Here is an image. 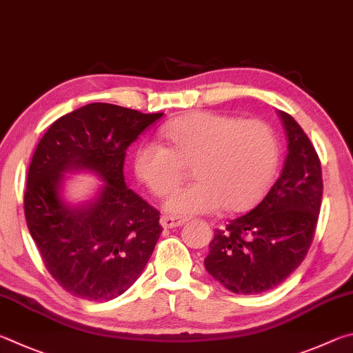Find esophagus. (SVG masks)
<instances>
[{
  "mask_svg": "<svg viewBox=\"0 0 353 353\" xmlns=\"http://www.w3.org/2000/svg\"><path fill=\"white\" fill-rule=\"evenodd\" d=\"M184 221H186V219L183 217H172V215H163L159 220V223L163 228H165V230H169V228H176V226H181Z\"/></svg>",
  "mask_w": 353,
  "mask_h": 353,
  "instance_id": "34e87169",
  "label": "esophagus"
}]
</instances>
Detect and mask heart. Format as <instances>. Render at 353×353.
Returning a JSON list of instances; mask_svg holds the SVG:
<instances>
[{
  "label": "heart",
  "mask_w": 353,
  "mask_h": 353,
  "mask_svg": "<svg viewBox=\"0 0 353 353\" xmlns=\"http://www.w3.org/2000/svg\"><path fill=\"white\" fill-rule=\"evenodd\" d=\"M169 147L145 141L133 153L138 180L154 195L170 192L192 165L195 183L165 201L172 214H208L226 208L245 211L262 199L274 180L281 147L267 122L195 111L163 128Z\"/></svg>",
  "instance_id": "b5f03b06"
}]
</instances>
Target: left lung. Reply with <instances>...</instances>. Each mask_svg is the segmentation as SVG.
I'll return each instance as SVG.
<instances>
[{
    "instance_id": "obj_1",
    "label": "left lung",
    "mask_w": 353,
    "mask_h": 353,
    "mask_svg": "<svg viewBox=\"0 0 353 353\" xmlns=\"http://www.w3.org/2000/svg\"><path fill=\"white\" fill-rule=\"evenodd\" d=\"M287 134L281 176L248 214L215 230L205 268L237 294H259L279 285L304 261L323 200L318 153L304 130L279 110Z\"/></svg>"
}]
</instances>
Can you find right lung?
<instances>
[{
    "mask_svg": "<svg viewBox=\"0 0 353 353\" xmlns=\"http://www.w3.org/2000/svg\"><path fill=\"white\" fill-rule=\"evenodd\" d=\"M163 113L113 103H88L48 128L30 161L24 215L46 270L66 292L111 301L144 271L163 228L159 212L127 188V148ZM88 171L103 183L90 201L70 203V172Z\"/></svg>",
    "mask_w": 353,
    "mask_h": 353,
    "instance_id": "add662e5",
    "label": "right lung"
}]
</instances>
